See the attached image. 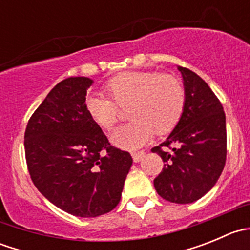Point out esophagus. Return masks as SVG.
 I'll list each match as a JSON object with an SVG mask.
<instances>
[{
    "label": "esophagus",
    "mask_w": 250,
    "mask_h": 250,
    "mask_svg": "<svg viewBox=\"0 0 250 250\" xmlns=\"http://www.w3.org/2000/svg\"><path fill=\"white\" fill-rule=\"evenodd\" d=\"M132 157H133V161H134L135 163H138L145 157V152H143V151H140V152H133Z\"/></svg>",
    "instance_id": "34e87169"
}]
</instances>
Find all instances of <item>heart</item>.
Listing matches in <instances>:
<instances>
[{"instance_id":"1","label":"heart","mask_w":250,"mask_h":250,"mask_svg":"<svg viewBox=\"0 0 250 250\" xmlns=\"http://www.w3.org/2000/svg\"><path fill=\"white\" fill-rule=\"evenodd\" d=\"M110 99L89 95L85 99L88 115L99 127L111 129L117 122L118 107H125L129 122L116 128L110 140L117 147L135 150L146 143L153 132H170L185 109V89L172 75L152 71H125L105 84Z\"/></svg>"}]
</instances>
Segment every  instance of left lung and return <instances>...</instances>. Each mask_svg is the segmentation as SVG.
I'll return each instance as SVG.
<instances>
[{
  "label": "left lung",
  "mask_w": 250,
  "mask_h": 250,
  "mask_svg": "<svg viewBox=\"0 0 250 250\" xmlns=\"http://www.w3.org/2000/svg\"><path fill=\"white\" fill-rule=\"evenodd\" d=\"M185 89V109L178 125L152 152L165 168L153 180L166 201L188 204L203 197L218 181L226 161V117L209 85L191 70L178 66ZM172 148L163 151L162 146Z\"/></svg>",
  "instance_id": "left-lung-1"
}]
</instances>
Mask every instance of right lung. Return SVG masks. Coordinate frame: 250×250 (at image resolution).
<instances>
[{
    "label": "right lung",
    "mask_w": 250,
    "mask_h": 250,
    "mask_svg": "<svg viewBox=\"0 0 250 250\" xmlns=\"http://www.w3.org/2000/svg\"><path fill=\"white\" fill-rule=\"evenodd\" d=\"M94 83L69 77L37 107L25 130V156L37 190L62 210L95 218L116 208L132 167L129 152L110 145L85 109Z\"/></svg>",
    "instance_id": "right-lung-1"
}]
</instances>
